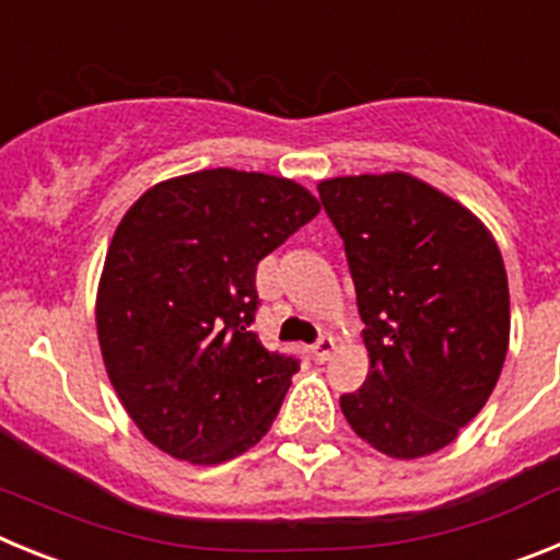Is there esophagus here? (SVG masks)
I'll return each mask as SVG.
<instances>
[{"label":"esophagus","mask_w":560,"mask_h":560,"mask_svg":"<svg viewBox=\"0 0 560 560\" xmlns=\"http://www.w3.org/2000/svg\"><path fill=\"white\" fill-rule=\"evenodd\" d=\"M334 350H336V341H334V336L323 334V336H319V339H316V345H314V348H311V353H314V359L319 361V364H323V361H328L330 355H334Z\"/></svg>","instance_id":"34e87169"}]
</instances>
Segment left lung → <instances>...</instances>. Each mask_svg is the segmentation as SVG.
<instances>
[{"label":"left lung","mask_w":560,"mask_h":560,"mask_svg":"<svg viewBox=\"0 0 560 560\" xmlns=\"http://www.w3.org/2000/svg\"><path fill=\"white\" fill-rule=\"evenodd\" d=\"M345 241L370 375L350 429L398 459L448 446L491 398L511 339L502 252L482 221L409 173L319 182Z\"/></svg>","instance_id":"8db88e82"}]
</instances>
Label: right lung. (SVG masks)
Returning <instances> with one entry per match:
<instances>
[{"label":"right lung","instance_id":"obj_1","mask_svg":"<svg viewBox=\"0 0 560 560\" xmlns=\"http://www.w3.org/2000/svg\"><path fill=\"white\" fill-rule=\"evenodd\" d=\"M316 212L296 182L212 167L153 185L122 215L97 289V339L153 446L219 465L269 432L300 359L249 330L257 264Z\"/></svg>","mask_w":560,"mask_h":560}]
</instances>
